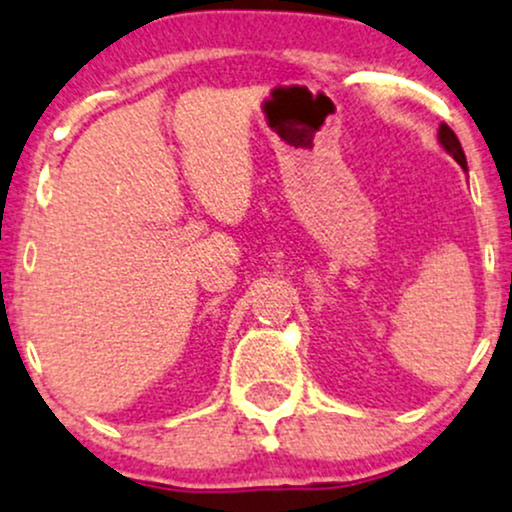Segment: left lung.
Here are the masks:
<instances>
[{"label":"left lung","instance_id":"obj_1","mask_svg":"<svg viewBox=\"0 0 512 512\" xmlns=\"http://www.w3.org/2000/svg\"><path fill=\"white\" fill-rule=\"evenodd\" d=\"M438 139H440V144L445 146V151H448V154L455 158L457 163H460V166L467 170V158H464V151H462V144H460V139H457V134L452 132V129L445 125H440V129H438Z\"/></svg>","mask_w":512,"mask_h":512}]
</instances>
